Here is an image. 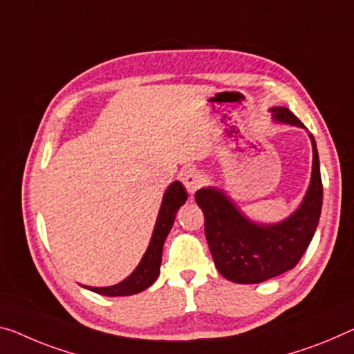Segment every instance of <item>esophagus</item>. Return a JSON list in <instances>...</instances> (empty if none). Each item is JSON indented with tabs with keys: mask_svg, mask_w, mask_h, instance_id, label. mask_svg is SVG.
<instances>
[{
	"mask_svg": "<svg viewBox=\"0 0 354 354\" xmlns=\"http://www.w3.org/2000/svg\"><path fill=\"white\" fill-rule=\"evenodd\" d=\"M205 183V176L196 169H188L183 176V185L189 194H194Z\"/></svg>",
	"mask_w": 354,
	"mask_h": 354,
	"instance_id": "esophagus-1",
	"label": "esophagus"
}]
</instances>
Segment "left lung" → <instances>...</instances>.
Segmentation results:
<instances>
[{
  "mask_svg": "<svg viewBox=\"0 0 354 354\" xmlns=\"http://www.w3.org/2000/svg\"><path fill=\"white\" fill-rule=\"evenodd\" d=\"M274 120L306 128L286 107L270 109ZM313 149L312 178L302 204L286 220L275 225L254 223L218 188L196 192V203L205 218V239L212 258L225 279L234 283H261L291 270L306 253L317 231L323 205V183L319 174L317 142Z\"/></svg>",
  "mask_w": 354,
  "mask_h": 354,
  "instance_id": "8db88e82",
  "label": "left lung"
}]
</instances>
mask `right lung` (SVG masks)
<instances>
[{
	"instance_id": "add662e5",
	"label": "right lung",
	"mask_w": 354,
	"mask_h": 354,
	"mask_svg": "<svg viewBox=\"0 0 354 354\" xmlns=\"http://www.w3.org/2000/svg\"><path fill=\"white\" fill-rule=\"evenodd\" d=\"M187 199L188 194L183 185L180 182H172L167 187L165 196H162L158 218H156L155 223V230L153 234H151L149 248H147V252L144 253L142 259H140L139 266L134 269L133 274L113 286H85L86 290L102 296H131L153 285L160 275L162 245H165L167 234H169L174 220H176L177 210L182 207Z\"/></svg>"
}]
</instances>
